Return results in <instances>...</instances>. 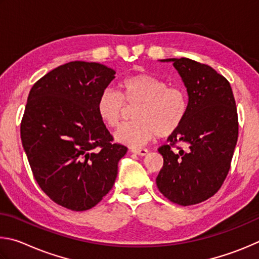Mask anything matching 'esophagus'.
<instances>
[{
  "label": "esophagus",
  "instance_id": "1",
  "mask_svg": "<svg viewBox=\"0 0 259 259\" xmlns=\"http://www.w3.org/2000/svg\"><path fill=\"white\" fill-rule=\"evenodd\" d=\"M132 152L135 153V155L143 157V156H147L149 151L147 150V149H132Z\"/></svg>",
  "mask_w": 259,
  "mask_h": 259
}]
</instances>
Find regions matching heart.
I'll list each match as a JSON object with an SVG mask.
<instances>
[{
  "instance_id": "obj_1",
  "label": "heart",
  "mask_w": 259,
  "mask_h": 259,
  "mask_svg": "<svg viewBox=\"0 0 259 259\" xmlns=\"http://www.w3.org/2000/svg\"><path fill=\"white\" fill-rule=\"evenodd\" d=\"M119 91L103 90L97 100V112L108 127H117L124 115V101L139 104L137 120L120 126L115 133L117 142L142 147L151 140L168 137L182 125L188 113V97L178 86H167L161 78L149 74L127 76L118 84Z\"/></svg>"
}]
</instances>
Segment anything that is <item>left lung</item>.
Returning a JSON list of instances; mask_svg holds the SVG:
<instances>
[{
    "label": "left lung",
    "instance_id": "left-lung-1",
    "mask_svg": "<svg viewBox=\"0 0 259 259\" xmlns=\"http://www.w3.org/2000/svg\"><path fill=\"white\" fill-rule=\"evenodd\" d=\"M171 62L188 92V113L158 151L164 166L157 176L159 191L178 205L190 206L207 200L226 179L238 141V112L231 85L207 65L188 58L162 59ZM176 143L184 152L171 150Z\"/></svg>",
    "mask_w": 259,
    "mask_h": 259
}]
</instances>
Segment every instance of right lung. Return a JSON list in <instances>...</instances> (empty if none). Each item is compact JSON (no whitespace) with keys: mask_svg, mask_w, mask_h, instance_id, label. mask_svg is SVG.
<instances>
[{"mask_svg":"<svg viewBox=\"0 0 259 259\" xmlns=\"http://www.w3.org/2000/svg\"><path fill=\"white\" fill-rule=\"evenodd\" d=\"M116 71L98 62L59 66L31 88L20 135L34 178L50 199L88 210L110 191L127 148L97 112L99 94Z\"/></svg>","mask_w":259,"mask_h":259,"instance_id":"add662e5","label":"right lung"}]
</instances>
